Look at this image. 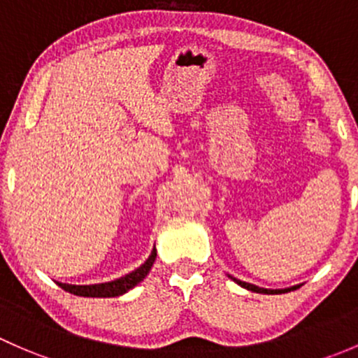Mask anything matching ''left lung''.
<instances>
[{"instance_id": "left-lung-1", "label": "left lung", "mask_w": 358, "mask_h": 358, "mask_svg": "<svg viewBox=\"0 0 358 358\" xmlns=\"http://www.w3.org/2000/svg\"><path fill=\"white\" fill-rule=\"evenodd\" d=\"M229 277H230V279H234V282L239 284L241 287H244V289H249L252 292H262V294H282V292L294 291V289H298V287H299V286H292V287H287V289H265V287H258V286H255V284L244 282V280L236 279V277H232V275H229Z\"/></svg>"}]
</instances>
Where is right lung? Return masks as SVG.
<instances>
[{
	"label": "right lung",
	"instance_id": "right-lung-1",
	"mask_svg": "<svg viewBox=\"0 0 358 358\" xmlns=\"http://www.w3.org/2000/svg\"><path fill=\"white\" fill-rule=\"evenodd\" d=\"M156 249L150 252L149 259L143 263L142 266L135 270V272L128 273V275L121 277V279H115L112 282H103V284H90V286H74V284H62L57 282L62 289H66L69 292L76 296H86V298H114V296H121L124 292H128L129 289L136 286L138 282H142L143 279L147 277V273L150 272L152 268L154 262H156Z\"/></svg>",
	"mask_w": 358,
	"mask_h": 358
}]
</instances>
